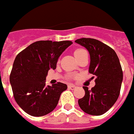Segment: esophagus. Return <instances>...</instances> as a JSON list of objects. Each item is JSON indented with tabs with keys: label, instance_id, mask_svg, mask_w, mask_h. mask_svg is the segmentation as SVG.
I'll return each instance as SVG.
<instances>
[{
	"label": "esophagus",
	"instance_id": "34e87169",
	"mask_svg": "<svg viewBox=\"0 0 134 134\" xmlns=\"http://www.w3.org/2000/svg\"><path fill=\"white\" fill-rule=\"evenodd\" d=\"M68 88L71 90H75L76 86H74V85H71V84H69V85H68Z\"/></svg>",
	"mask_w": 134,
	"mask_h": 134
}]
</instances>
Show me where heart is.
<instances>
[{
	"mask_svg": "<svg viewBox=\"0 0 134 134\" xmlns=\"http://www.w3.org/2000/svg\"><path fill=\"white\" fill-rule=\"evenodd\" d=\"M84 52H86V51L83 50V49H81V48H79V49H76V50L74 51V55H75V56H77V55L81 54V53H83Z\"/></svg>",
	"mask_w": 134,
	"mask_h": 134,
	"instance_id": "obj_1",
	"label": "heart"
}]
</instances>
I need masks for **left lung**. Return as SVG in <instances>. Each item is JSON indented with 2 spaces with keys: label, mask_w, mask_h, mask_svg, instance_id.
<instances>
[{
  "label": "left lung",
  "mask_w": 134,
  "mask_h": 134,
  "mask_svg": "<svg viewBox=\"0 0 134 134\" xmlns=\"http://www.w3.org/2000/svg\"><path fill=\"white\" fill-rule=\"evenodd\" d=\"M76 43L84 46L90 56L89 73L95 77L91 90L83 86L85 96L78 101L80 108L92 115L107 112L116 102L120 92L123 73L115 51L102 42L92 38H81Z\"/></svg>",
  "instance_id": "1"
}]
</instances>
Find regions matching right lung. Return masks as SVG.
<instances>
[{
	"instance_id": "1",
	"label": "right lung",
	"mask_w": 134,
	"mask_h": 134,
	"mask_svg": "<svg viewBox=\"0 0 134 134\" xmlns=\"http://www.w3.org/2000/svg\"><path fill=\"white\" fill-rule=\"evenodd\" d=\"M72 44L71 41H38L16 55L9 81L14 99L28 114L40 117L54 110L66 84L58 82L46 86L50 69H55L59 57Z\"/></svg>"
}]
</instances>
